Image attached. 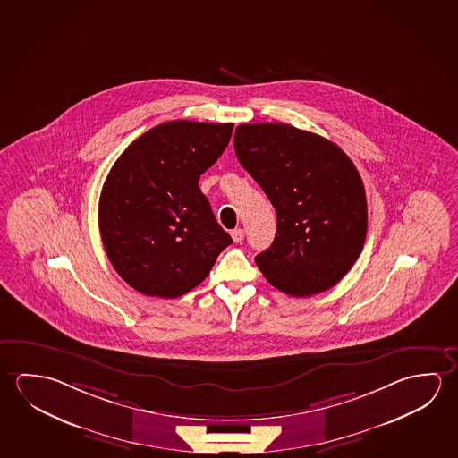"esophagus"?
I'll return each instance as SVG.
<instances>
[{
  "label": "esophagus",
  "mask_w": 458,
  "mask_h": 458,
  "mask_svg": "<svg viewBox=\"0 0 458 458\" xmlns=\"http://www.w3.org/2000/svg\"><path fill=\"white\" fill-rule=\"evenodd\" d=\"M232 238L234 242H242V240H244V230H242V228L233 230Z\"/></svg>",
  "instance_id": "esophagus-1"
}]
</instances>
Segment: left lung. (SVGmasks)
Returning a JSON list of instances; mask_svg holds the SVG:
<instances>
[{
	"label": "left lung",
	"mask_w": 458,
	"mask_h": 458,
	"mask_svg": "<svg viewBox=\"0 0 458 458\" xmlns=\"http://www.w3.org/2000/svg\"><path fill=\"white\" fill-rule=\"evenodd\" d=\"M234 151L276 210V236L255 255L281 293L308 297L337 284L368 233L366 191L352 159L321 135L284 123L240 124Z\"/></svg>",
	"instance_id": "obj_1"
}]
</instances>
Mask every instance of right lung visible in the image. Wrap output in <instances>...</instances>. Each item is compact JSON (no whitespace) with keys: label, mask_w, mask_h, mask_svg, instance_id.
Instances as JSON below:
<instances>
[{"label":"right lung","mask_w":458,"mask_h":458,"mask_svg":"<svg viewBox=\"0 0 458 458\" xmlns=\"http://www.w3.org/2000/svg\"><path fill=\"white\" fill-rule=\"evenodd\" d=\"M233 124L167 121L140 135L106 175L98 228L113 268L135 291L175 299L201 284L230 246L199 177L224 153Z\"/></svg>","instance_id":"right-lung-1"}]
</instances>
